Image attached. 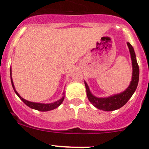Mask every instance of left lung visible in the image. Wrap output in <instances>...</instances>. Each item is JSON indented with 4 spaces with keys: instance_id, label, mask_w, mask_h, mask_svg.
<instances>
[{
    "instance_id": "1",
    "label": "left lung",
    "mask_w": 149,
    "mask_h": 149,
    "mask_svg": "<svg viewBox=\"0 0 149 149\" xmlns=\"http://www.w3.org/2000/svg\"><path fill=\"white\" fill-rule=\"evenodd\" d=\"M127 44L129 48L130 54H131V60H132L133 73L132 81H131V84L125 90L119 94L109 96L107 98H98L91 93L87 84L84 82L86 89V95H87L88 99L92 103V104L94 105L96 108L99 109V110H104V111H113V110L121 108L131 98V96L133 95L137 87L139 75V65L136 62V55H135L134 48L129 42H127Z\"/></svg>"
}]
</instances>
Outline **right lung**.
Masks as SVG:
<instances>
[{
	"label": "right lung",
	"mask_w": 149,
	"mask_h": 149,
	"mask_svg": "<svg viewBox=\"0 0 149 149\" xmlns=\"http://www.w3.org/2000/svg\"><path fill=\"white\" fill-rule=\"evenodd\" d=\"M11 69H10V77H11V83H12V85H13V87L14 91H15V93H16L17 95L19 97L21 100L23 101L24 103L27 106H28L29 107L32 109H35V110H37L39 111H49V110H54V109L56 108V107H58L60 104H62V102L64 100V96H63V98L61 99H60L59 101H56V102H54V103H51V104H41V103H35V102H30V101H27V100L24 99L23 98H22L19 94L17 93V91L15 90V86H14V84H13V79H12V76H11ZM64 94V93H63Z\"/></svg>",
	"instance_id": "1"
}]
</instances>
